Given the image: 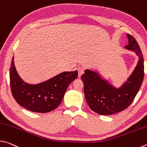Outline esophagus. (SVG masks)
<instances>
[{"mask_svg":"<svg viewBox=\"0 0 147 147\" xmlns=\"http://www.w3.org/2000/svg\"><path fill=\"white\" fill-rule=\"evenodd\" d=\"M78 77H81V76L84 73V69L82 67H78Z\"/></svg>","mask_w":147,"mask_h":147,"instance_id":"1","label":"esophagus"}]
</instances>
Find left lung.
<instances>
[{
	"mask_svg": "<svg viewBox=\"0 0 147 147\" xmlns=\"http://www.w3.org/2000/svg\"><path fill=\"white\" fill-rule=\"evenodd\" d=\"M129 44L125 48L139 56L136 67L128 80L116 89L101 79L94 71L87 70L81 78L84 85L85 99L92 111L100 115H111L126 109L136 96L144 78V60L140 46L134 37L127 34Z\"/></svg>",
	"mask_w": 147,
	"mask_h": 147,
	"instance_id": "8db88e82",
	"label": "left lung"
}]
</instances>
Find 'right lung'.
I'll list each match as a JSON object with an SVG mask.
<instances>
[{"mask_svg":"<svg viewBox=\"0 0 147 147\" xmlns=\"http://www.w3.org/2000/svg\"><path fill=\"white\" fill-rule=\"evenodd\" d=\"M12 58L9 69L11 91L18 104L34 113H46L57 108L69 85L78 77V71L64 72L45 82L30 85L18 76Z\"/></svg>","mask_w":147,"mask_h":147,"instance_id":"add662e5","label":"right lung"}]
</instances>
